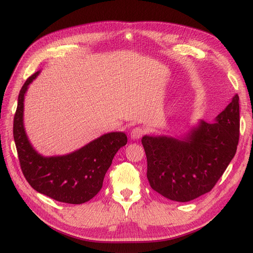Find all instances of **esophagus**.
<instances>
[{
  "label": "esophagus",
  "mask_w": 253,
  "mask_h": 253,
  "mask_svg": "<svg viewBox=\"0 0 253 253\" xmlns=\"http://www.w3.org/2000/svg\"><path fill=\"white\" fill-rule=\"evenodd\" d=\"M145 132H146L145 128H143V127H139V126L134 127L131 131V138L134 140L139 139L145 134Z\"/></svg>",
  "instance_id": "obj_1"
}]
</instances>
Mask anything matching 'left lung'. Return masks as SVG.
<instances>
[{"label": "left lung", "mask_w": 253, "mask_h": 253, "mask_svg": "<svg viewBox=\"0 0 253 253\" xmlns=\"http://www.w3.org/2000/svg\"><path fill=\"white\" fill-rule=\"evenodd\" d=\"M239 97L233 96L214 122L199 121L175 136L145 135L150 187L164 198L189 202L209 192L236 153L239 137Z\"/></svg>", "instance_id": "8db88e82"}]
</instances>
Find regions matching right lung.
<instances>
[{"label":"right lung","mask_w":253,"mask_h":253,"mask_svg":"<svg viewBox=\"0 0 253 253\" xmlns=\"http://www.w3.org/2000/svg\"><path fill=\"white\" fill-rule=\"evenodd\" d=\"M40 73L24 83L14 118V139L22 173L39 193L67 204H83L100 192L115 155L126 145L127 137L123 132H110L67 155H41L31 144L23 123L24 95Z\"/></svg>","instance_id":"right-lung-1"}]
</instances>
